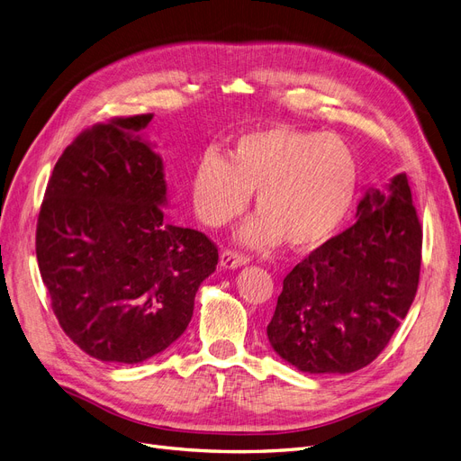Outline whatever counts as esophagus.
I'll list each match as a JSON object with an SVG mask.
<instances>
[{"label":"esophagus","instance_id":"1","mask_svg":"<svg viewBox=\"0 0 461 461\" xmlns=\"http://www.w3.org/2000/svg\"><path fill=\"white\" fill-rule=\"evenodd\" d=\"M249 264V258L245 254H239V252H231V250H224L220 254V267L222 269H237V267H243Z\"/></svg>","mask_w":461,"mask_h":461}]
</instances>
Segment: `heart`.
Wrapping results in <instances>:
<instances>
[{"label": "heart", "mask_w": 461, "mask_h": 461, "mask_svg": "<svg viewBox=\"0 0 461 461\" xmlns=\"http://www.w3.org/2000/svg\"><path fill=\"white\" fill-rule=\"evenodd\" d=\"M357 162L333 133L269 126L239 135L228 159L207 152L192 175V207L211 228L243 216L256 194L259 211L239 231L249 249L288 241L297 252L324 247L341 230L354 205Z\"/></svg>", "instance_id": "heart-1"}]
</instances>
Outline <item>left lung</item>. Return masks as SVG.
Masks as SVG:
<instances>
[{
	"label": "left lung",
	"instance_id": "8db88e82",
	"mask_svg": "<svg viewBox=\"0 0 461 461\" xmlns=\"http://www.w3.org/2000/svg\"><path fill=\"white\" fill-rule=\"evenodd\" d=\"M420 262L422 228L399 173L364 194L352 228L286 275L267 326L273 350L311 375L369 366L414 302Z\"/></svg>",
	"mask_w": 461,
	"mask_h": 461
}]
</instances>
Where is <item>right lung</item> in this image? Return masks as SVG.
<instances>
[{
    "label": "right lung",
    "mask_w": 461,
    "mask_h": 461,
    "mask_svg": "<svg viewBox=\"0 0 461 461\" xmlns=\"http://www.w3.org/2000/svg\"><path fill=\"white\" fill-rule=\"evenodd\" d=\"M152 114L83 131L47 185L35 252L71 341L113 364H141L188 328L218 250L166 220L164 159L145 137Z\"/></svg>",
    "instance_id": "right-lung-1"
}]
</instances>
